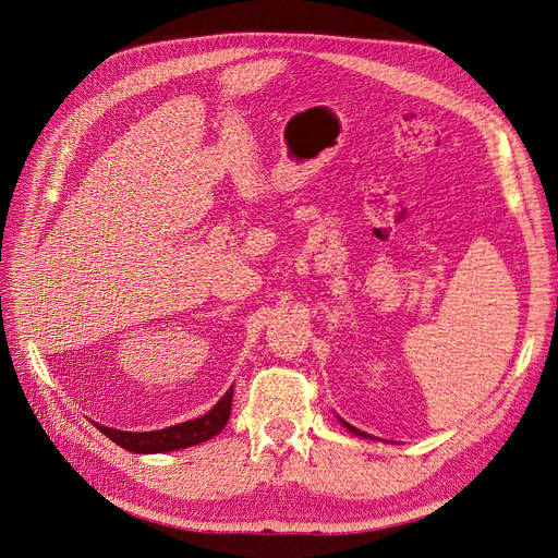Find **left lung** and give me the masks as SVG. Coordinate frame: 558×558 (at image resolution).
<instances>
[{"mask_svg": "<svg viewBox=\"0 0 558 558\" xmlns=\"http://www.w3.org/2000/svg\"><path fill=\"white\" fill-rule=\"evenodd\" d=\"M340 421H342V418H340ZM342 424H344V426H347V430H349V433H353V435H361V437H369L367 433H363V430H359V428H353V426H349V424H347V421H342Z\"/></svg>", "mask_w": 558, "mask_h": 558, "instance_id": "1", "label": "left lung"}]
</instances>
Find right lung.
<instances>
[{"mask_svg": "<svg viewBox=\"0 0 558 558\" xmlns=\"http://www.w3.org/2000/svg\"><path fill=\"white\" fill-rule=\"evenodd\" d=\"M232 410V388L218 400L214 408L199 418L185 421V424H177L162 430H150V433H130V430H116L107 428L102 424H93L102 430L109 440H113L118 447H123L134 453H160V451H174L183 447H193L199 442H207L209 437L218 435L230 418Z\"/></svg>", "mask_w": 558, "mask_h": 558, "instance_id": "obj_1", "label": "right lung"}]
</instances>
